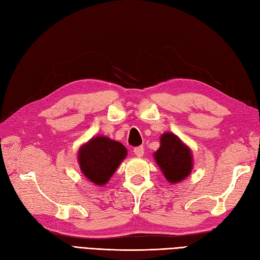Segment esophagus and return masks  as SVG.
Instances as JSON below:
<instances>
[{
  "mask_svg": "<svg viewBox=\"0 0 260 260\" xmlns=\"http://www.w3.org/2000/svg\"><path fill=\"white\" fill-rule=\"evenodd\" d=\"M134 154L137 157H143V155H144V147H143V146H137V147H135L134 148Z\"/></svg>",
  "mask_w": 260,
  "mask_h": 260,
  "instance_id": "34e87169",
  "label": "esophagus"
}]
</instances>
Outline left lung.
Segmentation results:
<instances>
[{
  "mask_svg": "<svg viewBox=\"0 0 260 260\" xmlns=\"http://www.w3.org/2000/svg\"><path fill=\"white\" fill-rule=\"evenodd\" d=\"M160 142V147L155 152L156 162L169 182H180L192 170L191 151L171 133L164 134Z\"/></svg>",
  "mask_w": 260,
  "mask_h": 260,
  "instance_id": "left-lung-1",
  "label": "left lung"
}]
</instances>
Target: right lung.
Returning <instances> with one entry per match:
<instances>
[{"label":"right lung","mask_w":260,"mask_h":260,"mask_svg":"<svg viewBox=\"0 0 260 260\" xmlns=\"http://www.w3.org/2000/svg\"><path fill=\"white\" fill-rule=\"evenodd\" d=\"M78 156L83 175L93 183L103 185L126 157V148L121 143L99 136L82 146Z\"/></svg>","instance_id":"obj_1"}]
</instances>
